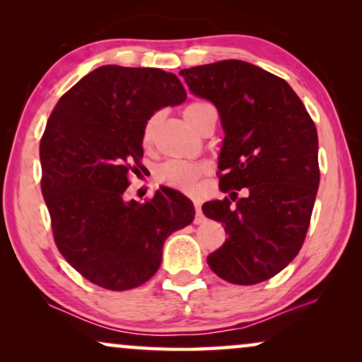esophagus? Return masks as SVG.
<instances>
[{
  "label": "esophagus",
  "instance_id": "obj_1",
  "mask_svg": "<svg viewBox=\"0 0 362 362\" xmlns=\"http://www.w3.org/2000/svg\"><path fill=\"white\" fill-rule=\"evenodd\" d=\"M194 211H196V216H194V224H202L204 222V214H202V209H201V204L199 202H194Z\"/></svg>",
  "mask_w": 362,
  "mask_h": 362
}]
</instances>
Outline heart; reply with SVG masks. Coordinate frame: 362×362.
<instances>
[{
    "instance_id": "b5f03b06",
    "label": "heart",
    "mask_w": 362,
    "mask_h": 362,
    "mask_svg": "<svg viewBox=\"0 0 362 362\" xmlns=\"http://www.w3.org/2000/svg\"><path fill=\"white\" fill-rule=\"evenodd\" d=\"M209 113H216V108L212 103L206 100H192L187 103L182 110L185 120L187 122L192 130H196L197 125L202 122V118ZM160 123V113H153L143 125L141 133V143L143 146L148 148L151 146L153 138H155V132ZM206 173V166L201 163H191V161H182V160H170L156 170V180L161 185L175 187L177 191L182 192H194L197 187V181L201 180V176Z\"/></svg>"
}]
</instances>
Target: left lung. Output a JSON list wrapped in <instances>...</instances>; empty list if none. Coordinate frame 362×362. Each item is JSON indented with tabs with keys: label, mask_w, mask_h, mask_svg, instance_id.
Listing matches in <instances>:
<instances>
[{
	"label": "left lung",
	"mask_w": 362,
	"mask_h": 362,
	"mask_svg": "<svg viewBox=\"0 0 362 362\" xmlns=\"http://www.w3.org/2000/svg\"><path fill=\"white\" fill-rule=\"evenodd\" d=\"M180 74L214 103L226 133L219 187L230 199L202 212L224 224L227 240L207 264L230 284H260L298 255L308 232L320 186L316 127L293 88L254 64L229 59Z\"/></svg>",
	"instance_id": "obj_1"
}]
</instances>
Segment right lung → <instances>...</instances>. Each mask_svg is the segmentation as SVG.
<instances>
[{
  "label": "right lung",
  "instance_id": "obj_1",
  "mask_svg": "<svg viewBox=\"0 0 362 362\" xmlns=\"http://www.w3.org/2000/svg\"><path fill=\"white\" fill-rule=\"evenodd\" d=\"M185 100L175 74L102 66L64 93L49 117L39 156L54 240L102 288L130 290L150 280L165 240L194 219L192 202L170 187L146 202L123 199L128 175L141 166L145 122Z\"/></svg>",
  "mask_w": 362,
  "mask_h": 362
}]
</instances>
